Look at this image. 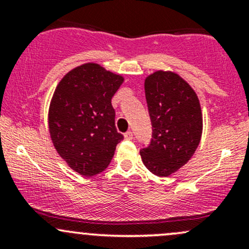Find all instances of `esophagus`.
I'll use <instances>...</instances> for the list:
<instances>
[{"mask_svg":"<svg viewBox=\"0 0 249 249\" xmlns=\"http://www.w3.org/2000/svg\"><path fill=\"white\" fill-rule=\"evenodd\" d=\"M124 137H125V139H127V141H131V139L133 138V133L131 132V131H127V132L124 134Z\"/></svg>","mask_w":249,"mask_h":249,"instance_id":"1","label":"esophagus"}]
</instances>
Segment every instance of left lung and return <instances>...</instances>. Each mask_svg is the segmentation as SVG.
<instances>
[{
  "instance_id": "8db88e82",
  "label": "left lung",
  "mask_w": 249,
  "mask_h": 249,
  "mask_svg": "<svg viewBox=\"0 0 249 249\" xmlns=\"http://www.w3.org/2000/svg\"><path fill=\"white\" fill-rule=\"evenodd\" d=\"M152 139L142 148V160L150 172L167 177L190 160L202 132L198 96L181 77L157 71L145 79Z\"/></svg>"
}]
</instances>
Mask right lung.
I'll list each match as a JSON object with an SVG mask.
<instances>
[{
  "label": "right lung",
  "mask_w": 249,
  "mask_h": 249,
  "mask_svg": "<svg viewBox=\"0 0 249 249\" xmlns=\"http://www.w3.org/2000/svg\"><path fill=\"white\" fill-rule=\"evenodd\" d=\"M123 81L88 63L68 72L57 85L49 108L50 136L59 156L82 176L104 171L124 138L116 128L111 104Z\"/></svg>",
  "instance_id": "obj_1"
}]
</instances>
